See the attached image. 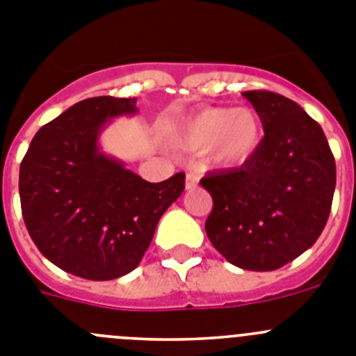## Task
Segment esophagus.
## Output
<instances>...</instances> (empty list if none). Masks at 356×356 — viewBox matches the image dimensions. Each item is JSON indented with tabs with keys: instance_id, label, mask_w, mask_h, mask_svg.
Wrapping results in <instances>:
<instances>
[{
	"instance_id": "1",
	"label": "esophagus",
	"mask_w": 356,
	"mask_h": 356,
	"mask_svg": "<svg viewBox=\"0 0 356 356\" xmlns=\"http://www.w3.org/2000/svg\"><path fill=\"white\" fill-rule=\"evenodd\" d=\"M197 182H198L197 175L193 174L186 175V190H193V188H197Z\"/></svg>"
}]
</instances>
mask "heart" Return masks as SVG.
Segmentation results:
<instances>
[{
    "instance_id": "obj_1",
    "label": "heart",
    "mask_w": 356,
    "mask_h": 356,
    "mask_svg": "<svg viewBox=\"0 0 356 356\" xmlns=\"http://www.w3.org/2000/svg\"><path fill=\"white\" fill-rule=\"evenodd\" d=\"M264 126L250 108H204L179 118L166 129V142L184 152H206L214 168H238L254 159Z\"/></svg>"
}]
</instances>
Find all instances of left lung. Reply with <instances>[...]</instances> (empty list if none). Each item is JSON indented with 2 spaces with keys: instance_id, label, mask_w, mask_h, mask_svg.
Returning a JSON list of instances; mask_svg holds the SVG:
<instances>
[{
  "instance_id": "obj_1",
  "label": "left lung",
  "mask_w": 356,
  "mask_h": 356,
  "mask_svg": "<svg viewBox=\"0 0 356 356\" xmlns=\"http://www.w3.org/2000/svg\"><path fill=\"white\" fill-rule=\"evenodd\" d=\"M264 126L261 149L239 168L200 184L213 197L206 232L241 270L273 271L318 241L335 191L328 140L300 104L280 94L245 92Z\"/></svg>"
}]
</instances>
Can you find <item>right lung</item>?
I'll list each match as a JSON object with an SVG mask.
<instances>
[{
  "label": "right lung",
  "instance_id": "right-lung-1",
  "mask_svg": "<svg viewBox=\"0 0 356 356\" xmlns=\"http://www.w3.org/2000/svg\"><path fill=\"white\" fill-rule=\"evenodd\" d=\"M138 113L136 99L76 102L37 131L19 170L21 209L40 254L86 280H113L140 264L159 218L184 191V174L147 182L102 152L117 117Z\"/></svg>",
  "mask_w": 356,
  "mask_h": 356
}]
</instances>
